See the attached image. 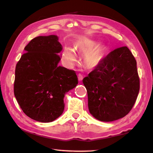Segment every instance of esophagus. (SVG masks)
<instances>
[{"mask_svg":"<svg viewBox=\"0 0 153 153\" xmlns=\"http://www.w3.org/2000/svg\"><path fill=\"white\" fill-rule=\"evenodd\" d=\"M77 77H78V79L79 80V81H81V80H82L83 76H82L81 74H79L78 75H77Z\"/></svg>","mask_w":153,"mask_h":153,"instance_id":"34e87169","label":"esophagus"}]
</instances>
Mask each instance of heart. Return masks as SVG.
Returning <instances> with one entry per match:
<instances>
[{
  "label": "heart",
  "mask_w": 153,
  "mask_h": 153,
  "mask_svg": "<svg viewBox=\"0 0 153 153\" xmlns=\"http://www.w3.org/2000/svg\"><path fill=\"white\" fill-rule=\"evenodd\" d=\"M75 48L83 55H86L85 63L89 69L94 68L102 59L103 48L102 46H98V43L94 40L81 38L76 44ZM62 56L67 63H72L76 60V55L74 51L69 48L65 49Z\"/></svg>",
  "instance_id": "1"
}]
</instances>
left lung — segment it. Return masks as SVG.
Masks as SVG:
<instances>
[{"instance_id": "1", "label": "left lung", "mask_w": 153, "mask_h": 153, "mask_svg": "<svg viewBox=\"0 0 153 153\" xmlns=\"http://www.w3.org/2000/svg\"><path fill=\"white\" fill-rule=\"evenodd\" d=\"M83 83L93 117L101 121L125 117L135 104L140 90L136 59L127 46L116 48L83 79Z\"/></svg>"}]
</instances>
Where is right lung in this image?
<instances>
[{
	"instance_id": "add662e5",
	"label": "right lung",
	"mask_w": 153,
	"mask_h": 153,
	"mask_svg": "<svg viewBox=\"0 0 153 153\" xmlns=\"http://www.w3.org/2000/svg\"><path fill=\"white\" fill-rule=\"evenodd\" d=\"M24 50L15 67V97L28 117L51 122L63 113L65 94L77 86V75L58 66L62 46L55 35L34 38Z\"/></svg>"
}]
</instances>
